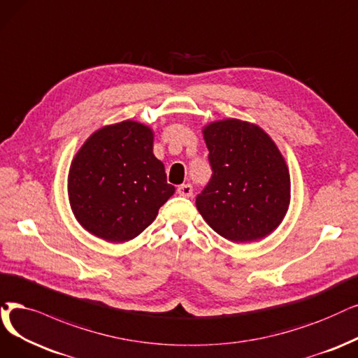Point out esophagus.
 I'll list each match as a JSON object with an SVG mask.
<instances>
[{
    "label": "esophagus",
    "mask_w": 358,
    "mask_h": 358,
    "mask_svg": "<svg viewBox=\"0 0 358 358\" xmlns=\"http://www.w3.org/2000/svg\"><path fill=\"white\" fill-rule=\"evenodd\" d=\"M178 194H179L180 196L189 198V196L192 195V185H189V183L180 185V187H178Z\"/></svg>",
    "instance_id": "1"
}]
</instances>
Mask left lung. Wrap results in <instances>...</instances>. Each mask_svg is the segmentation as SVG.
Listing matches in <instances>:
<instances>
[{
	"mask_svg": "<svg viewBox=\"0 0 358 358\" xmlns=\"http://www.w3.org/2000/svg\"><path fill=\"white\" fill-rule=\"evenodd\" d=\"M213 175L196 195V208L214 232L232 242L270 235L291 201L289 171L271 138L238 119L204 127Z\"/></svg>",
	"mask_w": 358,
	"mask_h": 358,
	"instance_id": "obj_1",
	"label": "left lung"
}]
</instances>
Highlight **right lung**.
<instances>
[{
    "mask_svg": "<svg viewBox=\"0 0 358 358\" xmlns=\"http://www.w3.org/2000/svg\"><path fill=\"white\" fill-rule=\"evenodd\" d=\"M148 126L124 120L94 132L69 170V201L76 220L107 242L134 239L175 194L152 154Z\"/></svg>",
    "mask_w": 358,
    "mask_h": 358,
    "instance_id": "add662e5",
    "label": "right lung"
}]
</instances>
